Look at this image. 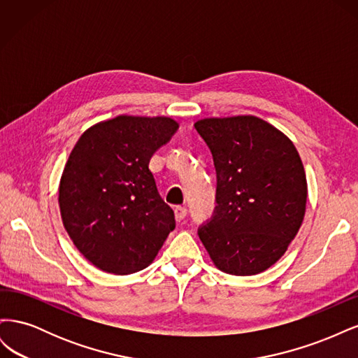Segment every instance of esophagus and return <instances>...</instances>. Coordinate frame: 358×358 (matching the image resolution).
<instances>
[{
  "label": "esophagus",
  "mask_w": 358,
  "mask_h": 358,
  "mask_svg": "<svg viewBox=\"0 0 358 358\" xmlns=\"http://www.w3.org/2000/svg\"><path fill=\"white\" fill-rule=\"evenodd\" d=\"M175 216H176V221L180 222L187 216V209L182 208V206H176V208H175Z\"/></svg>",
  "instance_id": "1"
}]
</instances>
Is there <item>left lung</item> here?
I'll return each instance as SVG.
<instances>
[{
	"instance_id": "1",
	"label": "left lung",
	"mask_w": 358,
	"mask_h": 358,
	"mask_svg": "<svg viewBox=\"0 0 358 358\" xmlns=\"http://www.w3.org/2000/svg\"><path fill=\"white\" fill-rule=\"evenodd\" d=\"M216 171L215 209L199 236L225 273L264 272L287 251L306 210L308 185L291 140L255 116L210 117L196 125Z\"/></svg>"
}]
</instances>
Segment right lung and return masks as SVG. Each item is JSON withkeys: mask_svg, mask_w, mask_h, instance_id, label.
I'll return each instance as SVG.
<instances>
[{"mask_svg": "<svg viewBox=\"0 0 358 358\" xmlns=\"http://www.w3.org/2000/svg\"><path fill=\"white\" fill-rule=\"evenodd\" d=\"M178 128L164 116H116L86 129L73 148L59 183L62 222L100 270L138 272L175 230V212L161 199L149 161Z\"/></svg>", "mask_w": 358, "mask_h": 358, "instance_id": "1", "label": "right lung"}]
</instances>
